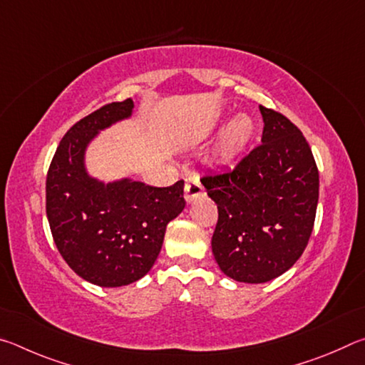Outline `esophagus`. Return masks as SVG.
<instances>
[{"label":"esophagus","mask_w":365,"mask_h":365,"mask_svg":"<svg viewBox=\"0 0 365 365\" xmlns=\"http://www.w3.org/2000/svg\"><path fill=\"white\" fill-rule=\"evenodd\" d=\"M202 193H205V188H202L200 178L196 175L188 177L187 180H185V200L188 202L196 200V197L201 196Z\"/></svg>","instance_id":"esophagus-1"}]
</instances>
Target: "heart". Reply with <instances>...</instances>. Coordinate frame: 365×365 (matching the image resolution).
Listing matches in <instances>:
<instances>
[{"label": "heart", "mask_w": 365, "mask_h": 365, "mask_svg": "<svg viewBox=\"0 0 365 365\" xmlns=\"http://www.w3.org/2000/svg\"><path fill=\"white\" fill-rule=\"evenodd\" d=\"M252 135V122L248 115H240L235 119L220 140V154L225 159H232L245 150Z\"/></svg>", "instance_id": "1"}]
</instances>
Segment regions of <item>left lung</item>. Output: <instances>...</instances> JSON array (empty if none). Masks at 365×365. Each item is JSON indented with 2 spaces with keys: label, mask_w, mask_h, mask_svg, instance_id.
Wrapping results in <instances>:
<instances>
[{
  "label": "left lung",
  "mask_w": 365,
  "mask_h": 365,
  "mask_svg": "<svg viewBox=\"0 0 365 365\" xmlns=\"http://www.w3.org/2000/svg\"><path fill=\"white\" fill-rule=\"evenodd\" d=\"M262 143L233 169L201 177L217 205L212 252L227 277L264 283L298 261L311 238L319 169L304 135L280 113L259 106Z\"/></svg>",
  "instance_id": "1"
}]
</instances>
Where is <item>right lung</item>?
<instances>
[{
	"label": "right lung",
	"instance_id": "1",
	"mask_svg": "<svg viewBox=\"0 0 365 365\" xmlns=\"http://www.w3.org/2000/svg\"><path fill=\"white\" fill-rule=\"evenodd\" d=\"M132 108L127 98L73 123L46 175V215L56 248L78 277L98 287L128 285L146 275L165 227L185 207L183 180L156 188L132 180L103 185L85 174V146Z\"/></svg>",
	"mask_w": 365,
	"mask_h": 365
}]
</instances>
